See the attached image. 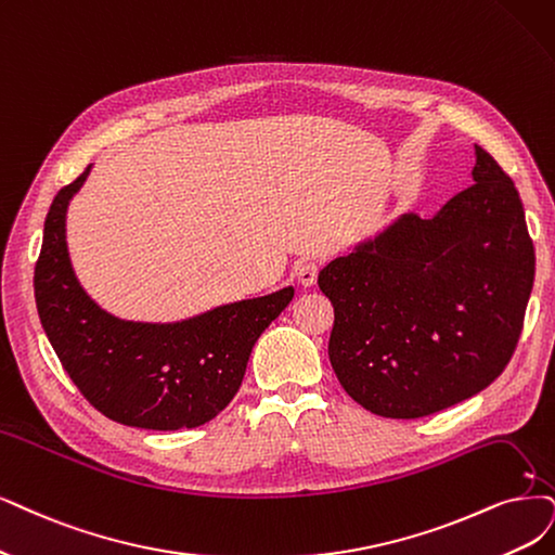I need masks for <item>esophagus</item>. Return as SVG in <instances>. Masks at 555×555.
Instances as JSON below:
<instances>
[{
	"label": "esophagus",
	"mask_w": 555,
	"mask_h": 555,
	"mask_svg": "<svg viewBox=\"0 0 555 555\" xmlns=\"http://www.w3.org/2000/svg\"><path fill=\"white\" fill-rule=\"evenodd\" d=\"M318 272H320V262L315 260H301L297 264V281L304 285V288H309L318 281Z\"/></svg>",
	"instance_id": "34e87169"
}]
</instances>
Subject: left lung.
I'll list each match as a JSON object with an SVG mask.
<instances>
[{"mask_svg":"<svg viewBox=\"0 0 555 555\" xmlns=\"http://www.w3.org/2000/svg\"><path fill=\"white\" fill-rule=\"evenodd\" d=\"M470 176L433 219L402 215L318 276L334 304V373L377 416L421 418L476 396L517 347L535 281L524 205L480 146Z\"/></svg>","mask_w":555,"mask_h":555,"instance_id":"obj_1","label":"left lung"}]
</instances>
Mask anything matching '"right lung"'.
Listing matches in <instances>:
<instances>
[{
  "instance_id": "obj_1",
  "label": "right lung",
  "mask_w": 555,
  "mask_h": 555,
  "mask_svg": "<svg viewBox=\"0 0 555 555\" xmlns=\"http://www.w3.org/2000/svg\"><path fill=\"white\" fill-rule=\"evenodd\" d=\"M93 164L61 190L46 217L34 272L40 324L54 352L98 412L143 429L212 421L233 400L260 334L295 288L217 306L178 322H134L107 313L73 270L66 215Z\"/></svg>"
}]
</instances>
